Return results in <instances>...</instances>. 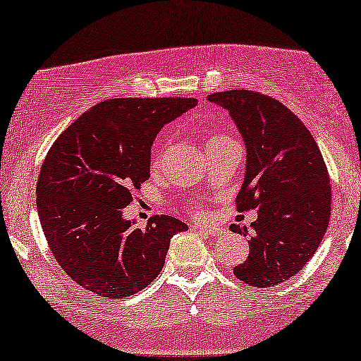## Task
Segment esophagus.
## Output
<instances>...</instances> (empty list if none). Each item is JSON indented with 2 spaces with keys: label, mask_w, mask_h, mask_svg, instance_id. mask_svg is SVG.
<instances>
[{
  "label": "esophagus",
  "mask_w": 361,
  "mask_h": 361,
  "mask_svg": "<svg viewBox=\"0 0 361 361\" xmlns=\"http://www.w3.org/2000/svg\"><path fill=\"white\" fill-rule=\"evenodd\" d=\"M195 230H198V232L205 233V235H212V237H219L224 233V228L220 227H208V225H193Z\"/></svg>",
  "instance_id": "obj_1"
}]
</instances>
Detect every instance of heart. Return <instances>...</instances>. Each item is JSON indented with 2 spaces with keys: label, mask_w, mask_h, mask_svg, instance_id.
Here are the masks:
<instances>
[{
  "label": "heart",
  "mask_w": 361,
  "mask_h": 361,
  "mask_svg": "<svg viewBox=\"0 0 361 361\" xmlns=\"http://www.w3.org/2000/svg\"><path fill=\"white\" fill-rule=\"evenodd\" d=\"M228 139H230V137L224 136V134H210V136H208V137H207V141H205L207 149H210V147H214V146H216V145H220V142L228 141Z\"/></svg>",
  "instance_id": "obj_1"
}]
</instances>
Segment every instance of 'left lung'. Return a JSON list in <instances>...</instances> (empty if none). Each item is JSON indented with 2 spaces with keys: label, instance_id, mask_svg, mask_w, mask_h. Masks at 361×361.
Instances as JSON below:
<instances>
[{
  "label": "left lung",
  "instance_id": "1",
  "mask_svg": "<svg viewBox=\"0 0 361 361\" xmlns=\"http://www.w3.org/2000/svg\"><path fill=\"white\" fill-rule=\"evenodd\" d=\"M208 101L228 111L245 145L238 212L257 208V220L230 230L250 235L249 257L233 274L254 288H274L298 274L323 240L331 185L311 133L284 104L254 90H227Z\"/></svg>",
  "mask_w": 361,
  "mask_h": 361
}]
</instances>
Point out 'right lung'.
I'll list each match as a JSON object with an SVG mask.
<instances>
[{"mask_svg":"<svg viewBox=\"0 0 361 361\" xmlns=\"http://www.w3.org/2000/svg\"><path fill=\"white\" fill-rule=\"evenodd\" d=\"M197 99L124 97L99 102L56 137L42 164L37 210L65 274L106 298H129L158 277L169 240L188 225L156 215L124 219L133 190L149 178L151 146Z\"/></svg>","mask_w":361,"mask_h":361,"instance_id":"right-lung-1","label":"right lung"}]
</instances>
